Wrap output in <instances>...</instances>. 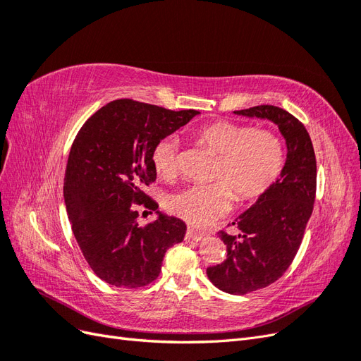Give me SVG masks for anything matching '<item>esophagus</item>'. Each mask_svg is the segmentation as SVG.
<instances>
[{
	"label": "esophagus",
	"mask_w": 361,
	"mask_h": 361,
	"mask_svg": "<svg viewBox=\"0 0 361 361\" xmlns=\"http://www.w3.org/2000/svg\"><path fill=\"white\" fill-rule=\"evenodd\" d=\"M204 236H206L204 233L197 232V231H194V228H188V231H187V238H188V239H192V241H195V243L203 241Z\"/></svg>",
	"instance_id": "1"
}]
</instances>
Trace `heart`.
I'll return each instance as SVG.
<instances>
[{
  "instance_id": "1",
  "label": "heart",
  "mask_w": 361,
  "mask_h": 361,
  "mask_svg": "<svg viewBox=\"0 0 361 361\" xmlns=\"http://www.w3.org/2000/svg\"><path fill=\"white\" fill-rule=\"evenodd\" d=\"M194 141L216 155L211 179L191 185L167 199L169 211L195 227L214 223L231 209L232 192L238 202L264 195L285 167V146L268 129H253L233 122H212L194 130ZM152 164L161 178L171 179L179 171V141L159 138L152 149Z\"/></svg>"
}]
</instances>
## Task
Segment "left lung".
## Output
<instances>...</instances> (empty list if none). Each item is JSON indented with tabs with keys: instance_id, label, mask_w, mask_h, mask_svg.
<instances>
[{
	"instance_id": "1",
	"label": "left lung",
	"mask_w": 361,
	"mask_h": 361,
	"mask_svg": "<svg viewBox=\"0 0 361 361\" xmlns=\"http://www.w3.org/2000/svg\"><path fill=\"white\" fill-rule=\"evenodd\" d=\"M233 113L271 120L279 126L288 147L280 178L232 223L241 233L220 232L227 259L206 269L220 290L245 295L279 280L297 255L313 211L316 158L307 129L283 108L259 105Z\"/></svg>"
}]
</instances>
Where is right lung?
Wrapping results in <instances>:
<instances>
[{"label": "right lung", "mask_w": 361, "mask_h": 361, "mask_svg": "<svg viewBox=\"0 0 361 361\" xmlns=\"http://www.w3.org/2000/svg\"><path fill=\"white\" fill-rule=\"evenodd\" d=\"M197 114L117 99L76 134L64 174V203L87 264L108 285L147 286L159 276L166 251L183 241L187 226L157 211L158 203L143 187L157 179L150 158L157 141ZM135 204L155 210L157 220L140 226Z\"/></svg>", "instance_id": "add662e5"}]
</instances>
